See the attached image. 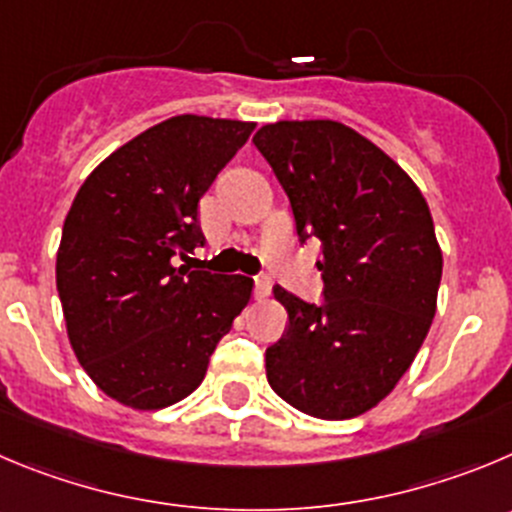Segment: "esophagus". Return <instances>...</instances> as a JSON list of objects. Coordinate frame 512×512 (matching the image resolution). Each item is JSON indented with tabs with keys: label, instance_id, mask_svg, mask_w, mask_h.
I'll use <instances>...</instances> for the list:
<instances>
[{
	"label": "esophagus",
	"instance_id": "obj_1",
	"mask_svg": "<svg viewBox=\"0 0 512 512\" xmlns=\"http://www.w3.org/2000/svg\"><path fill=\"white\" fill-rule=\"evenodd\" d=\"M270 280L265 278V275H260V278H255V298L257 300H265L267 295H270Z\"/></svg>",
	"mask_w": 512,
	"mask_h": 512
}]
</instances>
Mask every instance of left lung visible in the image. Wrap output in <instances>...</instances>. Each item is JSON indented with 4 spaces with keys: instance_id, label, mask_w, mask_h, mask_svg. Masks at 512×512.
<instances>
[{
    "instance_id": "obj_1",
    "label": "left lung",
    "mask_w": 512,
    "mask_h": 512,
    "mask_svg": "<svg viewBox=\"0 0 512 512\" xmlns=\"http://www.w3.org/2000/svg\"><path fill=\"white\" fill-rule=\"evenodd\" d=\"M255 146L283 184L300 242L318 237L323 303L275 285L288 331L265 353L272 391L298 412L351 419L407 374L437 313L442 250L419 186L338 121H278Z\"/></svg>"
}]
</instances>
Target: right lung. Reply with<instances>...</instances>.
<instances>
[{
	"label": "right lung",
	"mask_w": 512,
	"mask_h": 512,
	"mask_svg": "<svg viewBox=\"0 0 512 512\" xmlns=\"http://www.w3.org/2000/svg\"><path fill=\"white\" fill-rule=\"evenodd\" d=\"M255 123L174 116L138 133L83 181L57 250V293L85 374L123 407L156 412L207 374L252 298L245 275L176 265L204 245L199 199Z\"/></svg>",
	"instance_id": "add662e5"
}]
</instances>
